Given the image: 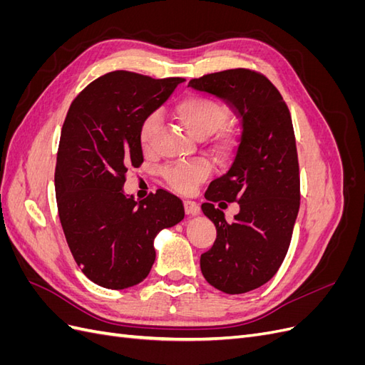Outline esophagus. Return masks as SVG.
Wrapping results in <instances>:
<instances>
[{"label": "esophagus", "mask_w": 365, "mask_h": 365, "mask_svg": "<svg viewBox=\"0 0 365 365\" xmlns=\"http://www.w3.org/2000/svg\"><path fill=\"white\" fill-rule=\"evenodd\" d=\"M184 210H185V215H197L201 212L200 205L192 200H184Z\"/></svg>", "instance_id": "34e87169"}]
</instances>
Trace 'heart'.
Wrapping results in <instances>:
<instances>
[{
    "label": "heart",
    "mask_w": 365,
    "mask_h": 365,
    "mask_svg": "<svg viewBox=\"0 0 365 365\" xmlns=\"http://www.w3.org/2000/svg\"><path fill=\"white\" fill-rule=\"evenodd\" d=\"M173 113L185 129L196 138L210 135V146L220 157H230L239 145V134L233 128H225L227 106L213 97L190 93L182 96L173 106ZM161 125L160 113H149L138 126V141L145 150L153 148ZM212 173V163L205 158L176 163L163 170V178L170 189L180 193H192Z\"/></svg>",
    "instance_id": "obj_1"
}]
</instances>
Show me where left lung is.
Listing matches in <instances>:
<instances>
[{
    "mask_svg": "<svg viewBox=\"0 0 365 365\" xmlns=\"http://www.w3.org/2000/svg\"><path fill=\"white\" fill-rule=\"evenodd\" d=\"M235 109L242 135L230 170L208 185L204 215L216 225L201 254L205 280L225 294H245L269 282L288 252L300 208V168L289 108L267 76L233 68L192 79ZM239 202L227 223L213 202Z\"/></svg>",
    "mask_w": 365,
    "mask_h": 365,
    "instance_id": "1",
    "label": "left lung"
}]
</instances>
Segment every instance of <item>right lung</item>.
I'll return each instance as SVG.
<instances>
[{"instance_id": "obj_1", "label": "right lung", "mask_w": 365, "mask_h": 365, "mask_svg": "<svg viewBox=\"0 0 365 365\" xmlns=\"http://www.w3.org/2000/svg\"><path fill=\"white\" fill-rule=\"evenodd\" d=\"M182 81L106 73L74 97L63 120L54 170L61 225L76 263L103 288L145 280L155 260L153 239L184 217L182 201L163 189L140 204L121 190L128 169L143 164L141 120Z\"/></svg>"}]
</instances>
